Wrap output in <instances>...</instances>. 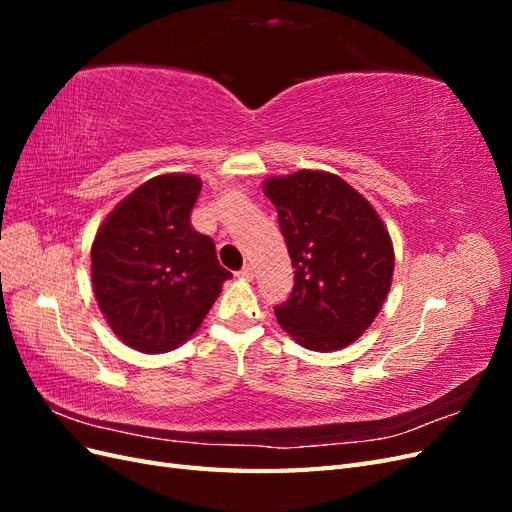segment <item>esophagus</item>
Masks as SVG:
<instances>
[{
	"instance_id": "34e87169",
	"label": "esophagus",
	"mask_w": 512,
	"mask_h": 512,
	"mask_svg": "<svg viewBox=\"0 0 512 512\" xmlns=\"http://www.w3.org/2000/svg\"><path fill=\"white\" fill-rule=\"evenodd\" d=\"M237 275L243 277V280H252V277H254V267L252 265H243V269Z\"/></svg>"
}]
</instances>
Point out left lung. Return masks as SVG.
<instances>
[{"label": "left lung", "mask_w": 512, "mask_h": 512, "mask_svg": "<svg viewBox=\"0 0 512 512\" xmlns=\"http://www.w3.org/2000/svg\"><path fill=\"white\" fill-rule=\"evenodd\" d=\"M294 269L277 322L309 350L346 348L378 316L395 254L380 215L342 177L299 170L265 181Z\"/></svg>", "instance_id": "8db88e82"}]
</instances>
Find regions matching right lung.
I'll return each mask as SVG.
<instances>
[{
  "mask_svg": "<svg viewBox=\"0 0 512 512\" xmlns=\"http://www.w3.org/2000/svg\"><path fill=\"white\" fill-rule=\"evenodd\" d=\"M194 175L153 177L108 215L91 245V282L106 322L123 344L160 354L181 346L230 280L211 237L190 215Z\"/></svg>",
  "mask_w": 512,
  "mask_h": 512,
  "instance_id": "right-lung-1",
  "label": "right lung"
}]
</instances>
